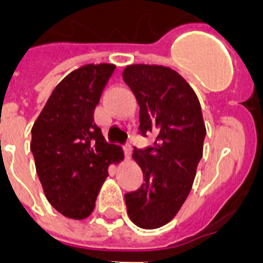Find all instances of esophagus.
I'll use <instances>...</instances> for the list:
<instances>
[{
	"label": "esophagus",
	"mask_w": 263,
	"mask_h": 263,
	"mask_svg": "<svg viewBox=\"0 0 263 263\" xmlns=\"http://www.w3.org/2000/svg\"><path fill=\"white\" fill-rule=\"evenodd\" d=\"M131 154H132V146L129 143H127L125 146H124V156H125L127 160H129V158H131Z\"/></svg>",
	"instance_id": "1"
}]
</instances>
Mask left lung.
Segmentation results:
<instances>
[{
  "instance_id": "8db88e82",
  "label": "left lung",
  "mask_w": 263,
  "mask_h": 263,
  "mask_svg": "<svg viewBox=\"0 0 263 263\" xmlns=\"http://www.w3.org/2000/svg\"><path fill=\"white\" fill-rule=\"evenodd\" d=\"M123 79L139 103V134L156 136L153 147L134 148L144 183L125 194L127 212L139 228L156 229L172 220L191 191L203 156V116L191 86L171 68L128 65Z\"/></svg>"
}]
</instances>
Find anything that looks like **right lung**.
Segmentation results:
<instances>
[{
  "mask_svg": "<svg viewBox=\"0 0 263 263\" xmlns=\"http://www.w3.org/2000/svg\"><path fill=\"white\" fill-rule=\"evenodd\" d=\"M113 64H88L65 76L31 129V152L47 200L63 216L83 220L111 162L123 150L107 143L94 123V110L115 72Z\"/></svg>",
  "mask_w": 263,
  "mask_h": 263,
  "instance_id": "add662e5",
  "label": "right lung"
}]
</instances>
